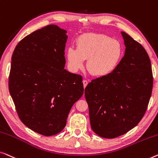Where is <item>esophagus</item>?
<instances>
[{
    "label": "esophagus",
    "instance_id": "1",
    "mask_svg": "<svg viewBox=\"0 0 158 158\" xmlns=\"http://www.w3.org/2000/svg\"><path fill=\"white\" fill-rule=\"evenodd\" d=\"M83 84H84V87L85 88L86 86V85H87V84H88V81H86V80H85V79L83 80Z\"/></svg>",
    "mask_w": 158,
    "mask_h": 158
}]
</instances>
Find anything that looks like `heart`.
Masks as SVG:
<instances>
[{
    "label": "heart",
    "mask_w": 158,
    "mask_h": 158,
    "mask_svg": "<svg viewBox=\"0 0 158 158\" xmlns=\"http://www.w3.org/2000/svg\"><path fill=\"white\" fill-rule=\"evenodd\" d=\"M123 48L120 43L104 34H86L77 39V48H69L66 58L71 69L77 72L84 66L91 74L103 77L114 72L120 62Z\"/></svg>",
    "instance_id": "obj_1"
}]
</instances>
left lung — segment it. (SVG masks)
Returning <instances> with one entry per match:
<instances>
[{"mask_svg": "<svg viewBox=\"0 0 158 158\" xmlns=\"http://www.w3.org/2000/svg\"><path fill=\"white\" fill-rule=\"evenodd\" d=\"M124 56L114 72L92 80L84 94L92 130L104 138L125 134L145 115L152 94L153 77L145 48L122 31Z\"/></svg>", "mask_w": 158, "mask_h": 158, "instance_id": "8db88e82", "label": "left lung"}]
</instances>
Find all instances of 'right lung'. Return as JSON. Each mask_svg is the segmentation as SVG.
I'll list each match as a JSON object with an SVG mask.
<instances>
[{
    "label": "right lung",
    "instance_id": "1",
    "mask_svg": "<svg viewBox=\"0 0 158 158\" xmlns=\"http://www.w3.org/2000/svg\"><path fill=\"white\" fill-rule=\"evenodd\" d=\"M66 34L56 25L35 31L19 41L11 57L8 89L18 116L44 136L65 127L84 93L81 75L64 69Z\"/></svg>",
    "mask_w": 158,
    "mask_h": 158
}]
</instances>
